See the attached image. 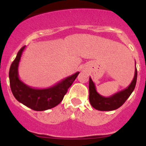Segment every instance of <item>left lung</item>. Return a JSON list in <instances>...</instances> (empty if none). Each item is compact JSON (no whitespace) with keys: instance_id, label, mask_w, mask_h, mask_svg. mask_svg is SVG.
Returning <instances> with one entry per match:
<instances>
[{"instance_id":"1","label":"left lung","mask_w":146,"mask_h":146,"mask_svg":"<svg viewBox=\"0 0 146 146\" xmlns=\"http://www.w3.org/2000/svg\"><path fill=\"white\" fill-rule=\"evenodd\" d=\"M137 72L135 62V70L134 78L129 86L122 91L113 94L109 97H104L96 91V86L94 82L89 78V101L91 106L96 110L100 111H111L114 110L123 105L126 99L129 97L131 94L133 92L136 86Z\"/></svg>"}]
</instances>
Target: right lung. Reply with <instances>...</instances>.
<instances>
[{
	"label": "right lung",
	"instance_id": "right-lung-1",
	"mask_svg": "<svg viewBox=\"0 0 146 146\" xmlns=\"http://www.w3.org/2000/svg\"><path fill=\"white\" fill-rule=\"evenodd\" d=\"M25 46L18 52L9 69V82L11 92L18 102L36 111H43L57 106L63 100L68 88L72 86L80 72L66 77L57 84L47 88H33L20 80L18 67Z\"/></svg>",
	"mask_w": 146,
	"mask_h": 146
}]
</instances>
